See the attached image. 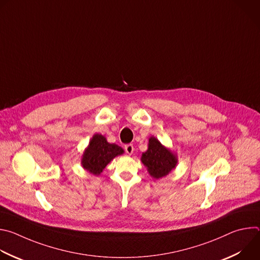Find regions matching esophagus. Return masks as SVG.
<instances>
[{"label": "esophagus", "mask_w": 260, "mask_h": 260, "mask_svg": "<svg viewBox=\"0 0 260 260\" xmlns=\"http://www.w3.org/2000/svg\"><path fill=\"white\" fill-rule=\"evenodd\" d=\"M124 150H125V152L127 153V154H132L133 152H134V146L132 145V144H126L125 146H124Z\"/></svg>", "instance_id": "1"}]
</instances>
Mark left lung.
I'll return each instance as SVG.
<instances>
[{"label":"left lung","mask_w":260,"mask_h":260,"mask_svg":"<svg viewBox=\"0 0 260 260\" xmlns=\"http://www.w3.org/2000/svg\"><path fill=\"white\" fill-rule=\"evenodd\" d=\"M141 160L155 179L167 176L177 165L176 156L154 137L149 139L148 150L142 154Z\"/></svg>","instance_id":"8db88e82"}]
</instances>
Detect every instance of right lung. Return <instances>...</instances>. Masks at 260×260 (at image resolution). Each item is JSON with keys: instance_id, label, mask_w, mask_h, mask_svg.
<instances>
[{"instance_id": "add662e5", "label": "right lung", "mask_w": 260, "mask_h": 260, "mask_svg": "<svg viewBox=\"0 0 260 260\" xmlns=\"http://www.w3.org/2000/svg\"><path fill=\"white\" fill-rule=\"evenodd\" d=\"M123 153V149L116 144H110L102 135H94L83 153L81 164L85 170L93 175H100L106 166L115 156Z\"/></svg>"}]
</instances>
